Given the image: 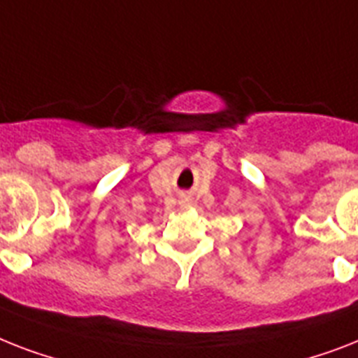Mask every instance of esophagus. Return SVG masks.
Segmentation results:
<instances>
[{
    "instance_id": "1",
    "label": "esophagus",
    "mask_w": 358,
    "mask_h": 358,
    "mask_svg": "<svg viewBox=\"0 0 358 358\" xmlns=\"http://www.w3.org/2000/svg\"><path fill=\"white\" fill-rule=\"evenodd\" d=\"M184 204H185V206L189 204V199H184Z\"/></svg>"
}]
</instances>
